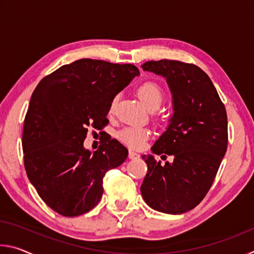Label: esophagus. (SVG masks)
<instances>
[{
	"label": "esophagus",
	"instance_id": "34e87169",
	"mask_svg": "<svg viewBox=\"0 0 254 254\" xmlns=\"http://www.w3.org/2000/svg\"><path fill=\"white\" fill-rule=\"evenodd\" d=\"M128 158H130V159H139L140 154L134 152V151H131V150H130V151H128Z\"/></svg>",
	"mask_w": 254,
	"mask_h": 254
}]
</instances>
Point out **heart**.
I'll use <instances>...</instances> for the list:
<instances>
[{"instance_id": "1", "label": "heart", "mask_w": 254, "mask_h": 254, "mask_svg": "<svg viewBox=\"0 0 254 254\" xmlns=\"http://www.w3.org/2000/svg\"><path fill=\"white\" fill-rule=\"evenodd\" d=\"M137 95L144 103L148 109H158L163 101V92L160 86L153 81H145L137 88ZM118 103V96H115L111 102L110 111L114 110ZM150 136V132L144 127H127L119 132V139L124 144L133 149H141L147 142Z\"/></svg>"}]
</instances>
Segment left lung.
I'll return each instance as SVG.
<instances>
[{
    "label": "left lung",
    "instance_id": "1",
    "mask_svg": "<svg viewBox=\"0 0 254 254\" xmlns=\"http://www.w3.org/2000/svg\"><path fill=\"white\" fill-rule=\"evenodd\" d=\"M142 69L165 77L173 94L174 114L167 130L142 159L148 166L141 185L145 203L158 212L183 214L207 194L227 149V115L216 88L205 71L192 64L162 59Z\"/></svg>",
    "mask_w": 254,
    "mask_h": 254
}]
</instances>
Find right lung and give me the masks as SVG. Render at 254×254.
I'll use <instances>...</instances> for the list:
<instances>
[{
    "instance_id": "obj_1",
    "label": "right lung",
    "mask_w": 254,
    "mask_h": 254,
    "mask_svg": "<svg viewBox=\"0 0 254 254\" xmlns=\"http://www.w3.org/2000/svg\"><path fill=\"white\" fill-rule=\"evenodd\" d=\"M139 75L131 64L86 58L58 68L34 89L23 126L24 168L55 212H89L102 198L105 174L126 161L127 149L118 140H105L94 153L84 140L89 127L109 123L112 100Z\"/></svg>"
}]
</instances>
